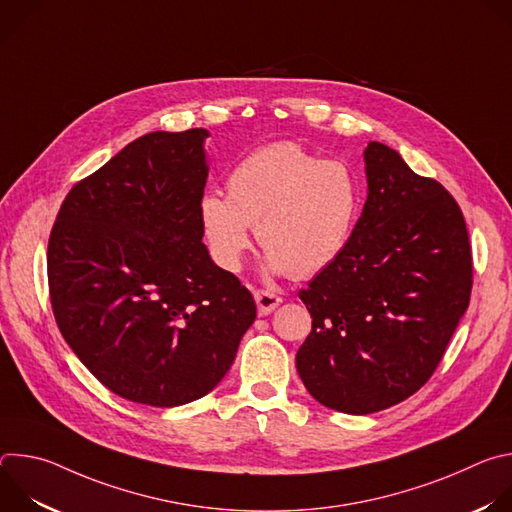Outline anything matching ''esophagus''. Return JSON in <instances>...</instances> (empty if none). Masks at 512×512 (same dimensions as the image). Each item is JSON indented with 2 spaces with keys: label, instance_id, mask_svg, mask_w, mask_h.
I'll use <instances>...</instances> for the list:
<instances>
[{
  "label": "esophagus",
  "instance_id": "esophagus-1",
  "mask_svg": "<svg viewBox=\"0 0 512 512\" xmlns=\"http://www.w3.org/2000/svg\"><path fill=\"white\" fill-rule=\"evenodd\" d=\"M255 302H257L259 316H267L281 304V296H277L275 291H271V289H257L255 291Z\"/></svg>",
  "mask_w": 512,
  "mask_h": 512
}]
</instances>
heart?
<instances>
[{
    "label": "heart",
    "mask_w": 512,
    "mask_h": 512,
    "mask_svg": "<svg viewBox=\"0 0 512 512\" xmlns=\"http://www.w3.org/2000/svg\"><path fill=\"white\" fill-rule=\"evenodd\" d=\"M360 214L352 170L320 160L296 143H271L245 156L227 178V198L208 192L198 216L212 259L237 273L251 249V231L273 271L310 277L346 249Z\"/></svg>",
    "instance_id": "obj_1"
}]
</instances>
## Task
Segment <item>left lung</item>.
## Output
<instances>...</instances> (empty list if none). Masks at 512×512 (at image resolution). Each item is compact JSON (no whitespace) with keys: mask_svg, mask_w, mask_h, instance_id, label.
Here are the masks:
<instances>
[{"mask_svg":"<svg viewBox=\"0 0 512 512\" xmlns=\"http://www.w3.org/2000/svg\"><path fill=\"white\" fill-rule=\"evenodd\" d=\"M369 196L342 255L300 300L312 332L298 373L322 405L367 415L417 393L470 304L472 249L462 208L385 143L364 150Z\"/></svg>","mask_w":512,"mask_h":512,"instance_id":"1","label":"left lung"}]
</instances>
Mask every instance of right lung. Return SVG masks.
Listing matches in <instances>:
<instances>
[{"mask_svg": "<svg viewBox=\"0 0 512 512\" xmlns=\"http://www.w3.org/2000/svg\"><path fill=\"white\" fill-rule=\"evenodd\" d=\"M206 129L141 135L66 194L48 239L56 324L115 395L176 407L231 369L257 306L212 263L198 204Z\"/></svg>", "mask_w": 512, "mask_h": 512, "instance_id": "1", "label": "right lung"}]
</instances>
